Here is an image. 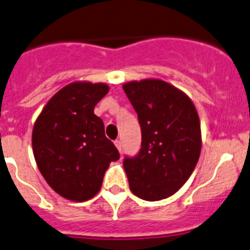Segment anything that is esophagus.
Listing matches in <instances>:
<instances>
[{"label": "esophagus", "instance_id": "34e87169", "mask_svg": "<svg viewBox=\"0 0 250 250\" xmlns=\"http://www.w3.org/2000/svg\"><path fill=\"white\" fill-rule=\"evenodd\" d=\"M114 146H116V148L118 149L120 154H122V143H121V141H116V142H114Z\"/></svg>", "mask_w": 250, "mask_h": 250}]
</instances>
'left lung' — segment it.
<instances>
[{"label":"left lung","instance_id":"8db88e82","mask_svg":"<svg viewBox=\"0 0 250 250\" xmlns=\"http://www.w3.org/2000/svg\"><path fill=\"white\" fill-rule=\"evenodd\" d=\"M122 87L142 128L138 155L123 162L130 191L146 201L167 199L188 180L199 162V113L184 91L160 79L129 81Z\"/></svg>","mask_w":250,"mask_h":250}]
</instances>
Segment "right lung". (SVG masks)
Wrapping results in <instances>:
<instances>
[{
  "label": "right lung",
  "mask_w": 250,
  "mask_h": 250,
  "mask_svg": "<svg viewBox=\"0 0 250 250\" xmlns=\"http://www.w3.org/2000/svg\"><path fill=\"white\" fill-rule=\"evenodd\" d=\"M108 91L104 83H69L49 100L34 122L32 148L37 167L48 185L70 201L92 199L111 162L120 159L104 136V122L93 113Z\"/></svg>",
  "instance_id": "obj_1"
}]
</instances>
